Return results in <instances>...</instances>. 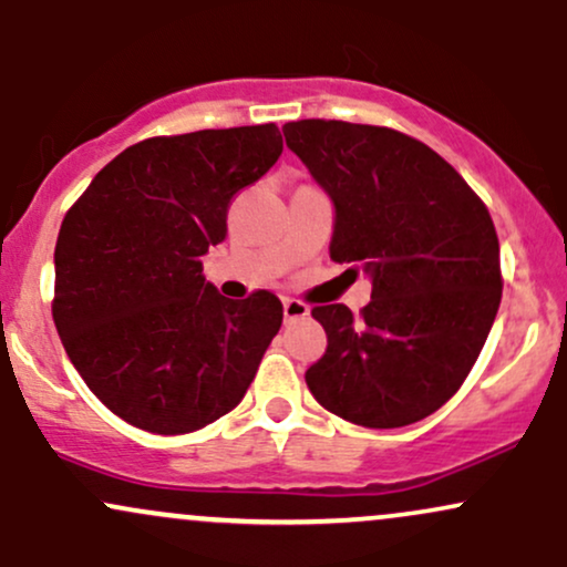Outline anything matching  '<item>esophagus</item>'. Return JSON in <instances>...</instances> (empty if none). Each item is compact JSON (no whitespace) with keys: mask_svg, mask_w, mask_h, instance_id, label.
Listing matches in <instances>:
<instances>
[{"mask_svg":"<svg viewBox=\"0 0 567 567\" xmlns=\"http://www.w3.org/2000/svg\"><path fill=\"white\" fill-rule=\"evenodd\" d=\"M282 315L285 322H296V320H306L309 317V306L296 301V298H285L282 301Z\"/></svg>","mask_w":567,"mask_h":567,"instance_id":"1","label":"esophagus"}]
</instances>
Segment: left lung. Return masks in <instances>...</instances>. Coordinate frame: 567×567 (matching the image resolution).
<instances>
[{"instance_id":"left-lung-1","label":"left lung","mask_w":567,"mask_h":567,"mask_svg":"<svg viewBox=\"0 0 567 567\" xmlns=\"http://www.w3.org/2000/svg\"><path fill=\"white\" fill-rule=\"evenodd\" d=\"M285 143L333 202L330 258L360 264V320L311 309L328 351L306 370L324 410L357 426L426 419L458 392L501 303L498 237L466 181L426 143L389 127L301 120Z\"/></svg>"}]
</instances>
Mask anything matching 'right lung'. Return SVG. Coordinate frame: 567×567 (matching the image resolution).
<instances>
[{"label":"right lung","mask_w":567,"mask_h":567,"mask_svg":"<svg viewBox=\"0 0 567 567\" xmlns=\"http://www.w3.org/2000/svg\"><path fill=\"white\" fill-rule=\"evenodd\" d=\"M282 154L277 125L148 138L90 181L55 245L53 320L97 400L152 434L243 402L282 324L275 292L231 301L202 275L226 207Z\"/></svg>","instance_id":"right-lung-1"}]
</instances>
